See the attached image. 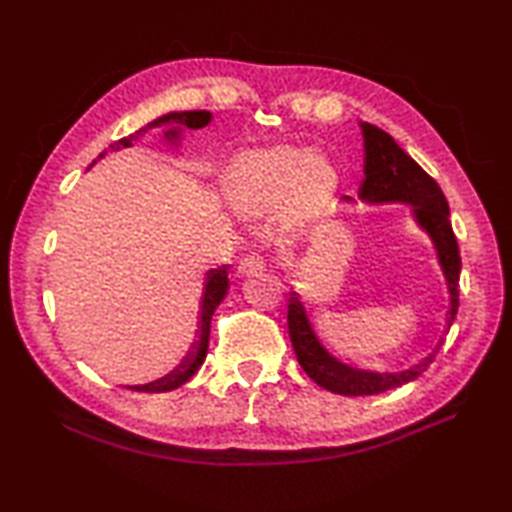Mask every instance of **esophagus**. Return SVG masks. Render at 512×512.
<instances>
[{
	"label": "esophagus",
	"mask_w": 512,
	"mask_h": 512,
	"mask_svg": "<svg viewBox=\"0 0 512 512\" xmlns=\"http://www.w3.org/2000/svg\"><path fill=\"white\" fill-rule=\"evenodd\" d=\"M263 268H265L263 257H261L259 253H249V255H244V257L240 259L238 272H240L242 276H255V274L263 272Z\"/></svg>",
	"instance_id": "obj_1"
}]
</instances>
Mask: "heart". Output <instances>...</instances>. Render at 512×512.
<instances>
[{"mask_svg":"<svg viewBox=\"0 0 512 512\" xmlns=\"http://www.w3.org/2000/svg\"><path fill=\"white\" fill-rule=\"evenodd\" d=\"M339 184V169L328 157L291 144L242 150L221 173V190L236 213L259 217L278 207L284 226L324 213Z\"/></svg>","mask_w":512,"mask_h":512,"instance_id":"1","label":"heart"}]
</instances>
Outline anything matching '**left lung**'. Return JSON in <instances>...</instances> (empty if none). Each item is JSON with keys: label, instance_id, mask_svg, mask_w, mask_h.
<instances>
[{"label": "left lung", "instance_id": "8db88e82", "mask_svg": "<svg viewBox=\"0 0 512 512\" xmlns=\"http://www.w3.org/2000/svg\"><path fill=\"white\" fill-rule=\"evenodd\" d=\"M360 127L364 136V182L358 196L370 205L402 203L412 207L416 224L429 234L435 244L441 272L448 282L450 328L458 311L460 251L450 224V207L446 196H443L433 177L410 154L399 148L387 131L366 121H362ZM347 201H351V198H347ZM288 335H291L297 360L309 379L339 395H376L406 385L427 370L439 349L437 347L425 360L402 372H374L353 368L337 360L320 343L314 326H311L307 318L305 305L295 291H291V297H288Z\"/></svg>", "mask_w": 512, "mask_h": 512}]
</instances>
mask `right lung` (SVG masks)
I'll return each mask as SVG.
<instances>
[{
	"mask_svg": "<svg viewBox=\"0 0 512 512\" xmlns=\"http://www.w3.org/2000/svg\"><path fill=\"white\" fill-rule=\"evenodd\" d=\"M211 123V113L209 110H182V113H167L159 119H154L152 123L144 125L142 129H138L136 133H131L127 138L117 140L115 144H110L108 150H121V148H129L133 146V142H138L142 136L150 129H163L165 131V140L171 144H177L180 140V133L184 127L188 129H201L205 125ZM100 152V157L92 163L96 165L100 159L106 157V152ZM90 165V167H92ZM228 265H221V268L209 270L207 272V280H205V291H203V299H201V330H198V341L192 343L190 351L186 353V358L180 362V366L173 368L169 374H165L163 379L152 381L146 385H131L127 389L131 391H142V393H163V391H171L182 387L188 379H192L194 372L203 366L205 358H207V349H209V332H211V318L213 311L217 309V305L224 301V297L228 295L230 288V280H228Z\"/></svg>",
	"mask_w": 512,
	"mask_h": 512,
	"instance_id": "right-lung-1",
	"label": "right lung"
}]
</instances>
